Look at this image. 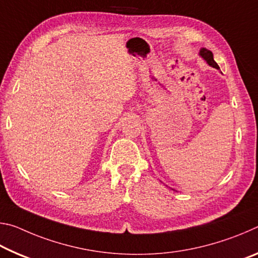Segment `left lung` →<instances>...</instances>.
I'll list each match as a JSON object with an SVG mask.
<instances>
[{
	"instance_id": "1",
	"label": "left lung",
	"mask_w": 258,
	"mask_h": 258,
	"mask_svg": "<svg viewBox=\"0 0 258 258\" xmlns=\"http://www.w3.org/2000/svg\"><path fill=\"white\" fill-rule=\"evenodd\" d=\"M199 55L202 56V58L205 61H206V62L209 64V66H212V67L216 68V69H220V67H218V64L215 62V60H214V56H213L212 51H209L207 49H205V47H203V49L200 50V52H199Z\"/></svg>"
}]
</instances>
